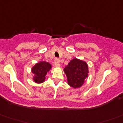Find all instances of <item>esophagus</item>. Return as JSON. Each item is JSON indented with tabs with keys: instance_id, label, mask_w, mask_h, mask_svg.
I'll list each match as a JSON object with an SVG mask.
<instances>
[{
	"instance_id": "obj_1",
	"label": "esophagus",
	"mask_w": 123,
	"mask_h": 123,
	"mask_svg": "<svg viewBox=\"0 0 123 123\" xmlns=\"http://www.w3.org/2000/svg\"><path fill=\"white\" fill-rule=\"evenodd\" d=\"M60 59H58V58H56L55 59V65L57 67H61V64H60Z\"/></svg>"
}]
</instances>
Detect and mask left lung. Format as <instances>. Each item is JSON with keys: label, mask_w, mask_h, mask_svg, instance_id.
I'll list each match as a JSON object with an SVG mask.
<instances>
[{"label": "left lung", "mask_w": 123, "mask_h": 123, "mask_svg": "<svg viewBox=\"0 0 123 123\" xmlns=\"http://www.w3.org/2000/svg\"><path fill=\"white\" fill-rule=\"evenodd\" d=\"M64 72L68 84L73 89H78L82 86L89 76V66L84 61L73 58L65 67Z\"/></svg>", "instance_id": "left-lung-1"}]
</instances>
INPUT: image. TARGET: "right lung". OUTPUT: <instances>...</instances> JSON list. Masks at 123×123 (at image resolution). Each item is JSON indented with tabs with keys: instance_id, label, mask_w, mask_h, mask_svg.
<instances>
[{
	"instance_id": "right-lung-1",
	"label": "right lung",
	"mask_w": 123,
	"mask_h": 123,
	"mask_svg": "<svg viewBox=\"0 0 123 123\" xmlns=\"http://www.w3.org/2000/svg\"><path fill=\"white\" fill-rule=\"evenodd\" d=\"M52 68L50 64L46 61H39L32 67L33 80L37 84L42 83L46 79V74Z\"/></svg>"
}]
</instances>
